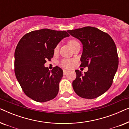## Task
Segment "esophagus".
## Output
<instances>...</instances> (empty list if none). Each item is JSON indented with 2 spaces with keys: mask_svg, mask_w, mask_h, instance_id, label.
Here are the masks:
<instances>
[{
  "mask_svg": "<svg viewBox=\"0 0 129 129\" xmlns=\"http://www.w3.org/2000/svg\"><path fill=\"white\" fill-rule=\"evenodd\" d=\"M68 70H63V75H66V74L67 73H68Z\"/></svg>",
  "mask_w": 129,
  "mask_h": 129,
  "instance_id": "esophagus-1",
  "label": "esophagus"
}]
</instances>
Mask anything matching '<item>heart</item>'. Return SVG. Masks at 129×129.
Here are the masks:
<instances>
[{
    "label": "heart",
    "instance_id": "1",
    "mask_svg": "<svg viewBox=\"0 0 129 129\" xmlns=\"http://www.w3.org/2000/svg\"><path fill=\"white\" fill-rule=\"evenodd\" d=\"M77 42H78L76 41V40L72 39V40H69V41L68 44H69V45L70 46V47H71L72 46L74 45V44L77 43ZM57 49H58V46L56 47L55 50H56ZM72 62H73V61H72V60L64 59V60H63L61 61L60 66L61 67H63V68H70V67L72 66Z\"/></svg>",
    "mask_w": 129,
    "mask_h": 129
}]
</instances>
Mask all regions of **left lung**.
Returning a JSON list of instances; mask_svg holds the SVG:
<instances>
[{"instance_id":"1","label":"left lung","mask_w":129,"mask_h":129,"mask_svg":"<svg viewBox=\"0 0 129 129\" xmlns=\"http://www.w3.org/2000/svg\"><path fill=\"white\" fill-rule=\"evenodd\" d=\"M68 31L82 42L80 66L88 67L83 74L75 70L76 78L72 83L74 90L82 98H98L110 87L117 72L119 58L115 43L110 35L91 26Z\"/></svg>"}]
</instances>
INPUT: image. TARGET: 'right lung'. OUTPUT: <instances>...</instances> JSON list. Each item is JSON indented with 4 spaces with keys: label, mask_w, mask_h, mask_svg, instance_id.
I'll return each instance as SVG.
<instances>
[{
    "label": "right lung",
    "mask_w": 129,
    "mask_h": 129,
    "mask_svg": "<svg viewBox=\"0 0 129 129\" xmlns=\"http://www.w3.org/2000/svg\"><path fill=\"white\" fill-rule=\"evenodd\" d=\"M69 36L66 31L42 29L27 33L17 44L15 52V73L23 91L38 102L52 100L59 92L63 70L46 68L54 49L63 38Z\"/></svg>",
    "instance_id": "obj_1"
}]
</instances>
